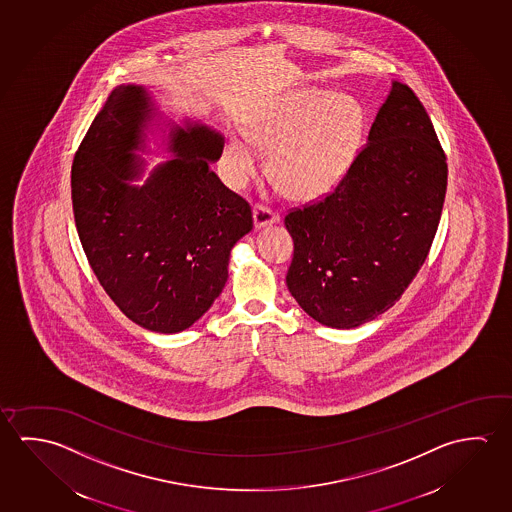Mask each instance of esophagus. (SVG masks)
<instances>
[{
  "mask_svg": "<svg viewBox=\"0 0 512 512\" xmlns=\"http://www.w3.org/2000/svg\"><path fill=\"white\" fill-rule=\"evenodd\" d=\"M275 221H278V216L273 210L264 207V205H255L253 207V225L259 230V228L269 227L273 225Z\"/></svg>",
  "mask_w": 512,
  "mask_h": 512,
  "instance_id": "1",
  "label": "esophagus"
}]
</instances>
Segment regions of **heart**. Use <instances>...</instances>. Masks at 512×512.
Instances as JSON below:
<instances>
[{"label": "heart", "mask_w": 512, "mask_h": 512, "mask_svg": "<svg viewBox=\"0 0 512 512\" xmlns=\"http://www.w3.org/2000/svg\"><path fill=\"white\" fill-rule=\"evenodd\" d=\"M362 112L344 94L300 91L269 107L246 126L253 144L269 150V175L294 200L330 193L352 166L362 137ZM228 182L243 187L257 171L252 144L225 148Z\"/></svg>", "instance_id": "heart-1"}]
</instances>
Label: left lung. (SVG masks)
<instances>
[{"label":"left lung","mask_w":512,"mask_h":512,"mask_svg":"<svg viewBox=\"0 0 512 512\" xmlns=\"http://www.w3.org/2000/svg\"><path fill=\"white\" fill-rule=\"evenodd\" d=\"M448 166L411 87L393 82L343 180L291 210L287 289L310 318L361 327L400 300L427 259L443 212Z\"/></svg>","instance_id":"8db88e82"}]
</instances>
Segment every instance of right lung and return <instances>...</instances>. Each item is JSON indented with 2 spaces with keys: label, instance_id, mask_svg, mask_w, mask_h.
<instances>
[{
  "label": "right lung",
  "instance_id": "obj_1",
  "mask_svg": "<svg viewBox=\"0 0 512 512\" xmlns=\"http://www.w3.org/2000/svg\"><path fill=\"white\" fill-rule=\"evenodd\" d=\"M150 96L119 85L89 126L71 168L76 230L101 287L139 327L176 334L202 318L228 278L234 244L252 209L210 169L223 135L200 123L171 130L175 159L144 185Z\"/></svg>",
  "mask_w": 512,
  "mask_h": 512
}]
</instances>
